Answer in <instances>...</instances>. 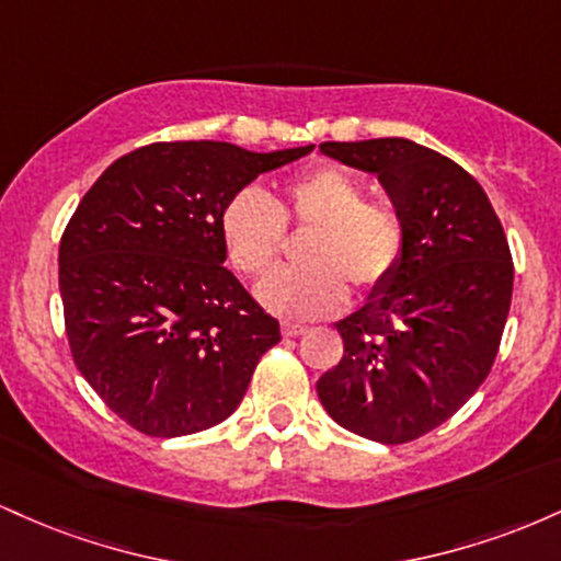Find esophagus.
I'll use <instances>...</instances> for the list:
<instances>
[{
  "label": "esophagus",
  "instance_id": "esophagus-1",
  "mask_svg": "<svg viewBox=\"0 0 561 561\" xmlns=\"http://www.w3.org/2000/svg\"><path fill=\"white\" fill-rule=\"evenodd\" d=\"M306 330L308 327L293 324V321H285V324H282V334H285V337H298V334H302Z\"/></svg>",
  "mask_w": 561,
  "mask_h": 561
}]
</instances>
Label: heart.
Instances as JSON below:
<instances>
[{
    "mask_svg": "<svg viewBox=\"0 0 561 561\" xmlns=\"http://www.w3.org/2000/svg\"><path fill=\"white\" fill-rule=\"evenodd\" d=\"M289 229H311L300 244L306 266L282 268L259 285V300L287 319L340 311L345 285L379 293L405 253V224L388 203L366 199V184L343 165L321 163L293 176L272 199L255 186L234 192L218 229L237 274L261 276L285 253Z\"/></svg>",
    "mask_w": 561,
    "mask_h": 561,
    "instance_id": "b5f03b06",
    "label": "heart"
}]
</instances>
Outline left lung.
Listing matches in <instances>:
<instances>
[{
  "label": "left lung",
  "instance_id": "obj_1",
  "mask_svg": "<svg viewBox=\"0 0 561 561\" xmlns=\"http://www.w3.org/2000/svg\"><path fill=\"white\" fill-rule=\"evenodd\" d=\"M319 150L375 173L405 224L396 276L337 321L345 351L317 382L319 401L369 440H416L491 375L514 285L504 227L472 173L416 141H324Z\"/></svg>",
  "mask_w": 561,
  "mask_h": 561
}]
</instances>
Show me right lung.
Returning a JSON list of instances; mask_svg holds the SVG:
<instances>
[{"mask_svg": "<svg viewBox=\"0 0 561 561\" xmlns=\"http://www.w3.org/2000/svg\"><path fill=\"white\" fill-rule=\"evenodd\" d=\"M313 150L250 152L229 141H156L81 197L60 240L73 362L128 427L179 437L242 401L279 321L224 266L227 199Z\"/></svg>", "mask_w": 561, "mask_h": 561, "instance_id": "1", "label": "right lung"}]
</instances>
